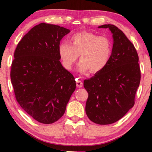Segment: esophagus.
<instances>
[{
    "label": "esophagus",
    "instance_id": "obj_1",
    "mask_svg": "<svg viewBox=\"0 0 152 152\" xmlns=\"http://www.w3.org/2000/svg\"><path fill=\"white\" fill-rule=\"evenodd\" d=\"M76 84H77V88H82V87L83 86L82 82L81 80H78V79H77Z\"/></svg>",
    "mask_w": 152,
    "mask_h": 152
}]
</instances>
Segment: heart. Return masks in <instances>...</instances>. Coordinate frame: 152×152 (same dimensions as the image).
I'll list each match as a JSON object with an SVG mask.
<instances>
[{"instance_id":"1","label":"heart","mask_w":152,"mask_h":152,"mask_svg":"<svg viewBox=\"0 0 152 152\" xmlns=\"http://www.w3.org/2000/svg\"><path fill=\"white\" fill-rule=\"evenodd\" d=\"M112 50L109 39L88 32L75 33L70 37V43L61 42L58 46L62 65L68 70L72 69L80 56L77 70L82 73L88 70L96 73L104 69L111 59Z\"/></svg>"}]
</instances>
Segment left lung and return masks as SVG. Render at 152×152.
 <instances>
[{
  "label": "left lung",
  "instance_id": "1",
  "mask_svg": "<svg viewBox=\"0 0 152 152\" xmlns=\"http://www.w3.org/2000/svg\"><path fill=\"white\" fill-rule=\"evenodd\" d=\"M98 28L111 31L113 50L104 69L84 80V86L88 93L85 109L92 122L110 124L121 119L134 107L140 69L134 45L120 29L111 24Z\"/></svg>",
  "mask_w": 152,
  "mask_h": 152
}]
</instances>
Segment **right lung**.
I'll return each mask as SVG.
<instances>
[{"label":"right lung","instance_id":"right-lung-1","mask_svg":"<svg viewBox=\"0 0 152 152\" xmlns=\"http://www.w3.org/2000/svg\"><path fill=\"white\" fill-rule=\"evenodd\" d=\"M70 30L41 23L23 37L14 52L11 82L16 100L43 124L57 121L75 90L72 75L60 62L58 46Z\"/></svg>","mask_w":152,"mask_h":152}]
</instances>
